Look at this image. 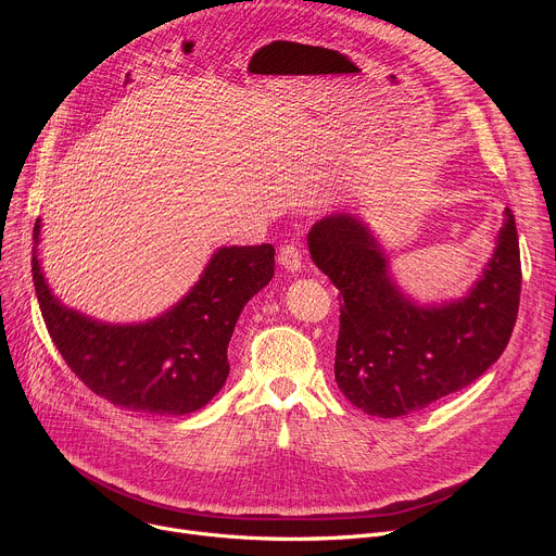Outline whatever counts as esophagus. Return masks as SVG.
<instances>
[{"label": "esophagus", "mask_w": 556, "mask_h": 556, "mask_svg": "<svg viewBox=\"0 0 556 556\" xmlns=\"http://www.w3.org/2000/svg\"><path fill=\"white\" fill-rule=\"evenodd\" d=\"M279 266L288 273H300L302 270V250L295 243H286L279 248Z\"/></svg>", "instance_id": "obj_1"}]
</instances>
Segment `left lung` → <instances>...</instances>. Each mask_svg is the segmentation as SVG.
I'll list each match as a JSON object with an SVG mask.
<instances>
[{"label":"left lung","mask_w":556,"mask_h":556,"mask_svg":"<svg viewBox=\"0 0 556 556\" xmlns=\"http://www.w3.org/2000/svg\"><path fill=\"white\" fill-rule=\"evenodd\" d=\"M308 250L340 290L336 383L363 413L383 419L419 413L471 386L505 352L522 279L509 210L469 295L437 306H419L401 293L383 248L358 216L317 220Z\"/></svg>","instance_id":"1"}]
</instances>
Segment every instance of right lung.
Returning a JSON list of instances; mask_svg holds the SVG:
<instances>
[{"mask_svg": "<svg viewBox=\"0 0 556 556\" xmlns=\"http://www.w3.org/2000/svg\"><path fill=\"white\" fill-rule=\"evenodd\" d=\"M31 266L47 331L87 388L135 413L189 415L225 386L227 344L243 306L275 275V248H220L178 304L139 325H105L67 308L47 286L36 248Z\"/></svg>", "mask_w": 556, "mask_h": 556, "instance_id": "obj_1", "label": "right lung"}]
</instances>
